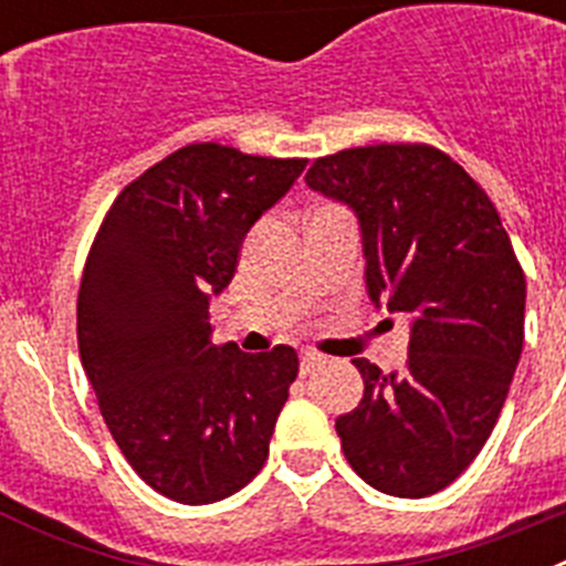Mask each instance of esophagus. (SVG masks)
<instances>
[{"mask_svg": "<svg viewBox=\"0 0 566 566\" xmlns=\"http://www.w3.org/2000/svg\"><path fill=\"white\" fill-rule=\"evenodd\" d=\"M323 363H326V357H323V354L303 352V354H300V374L306 377V374H312L314 368H317V365H323Z\"/></svg>", "mask_w": 566, "mask_h": 566, "instance_id": "1", "label": "esophagus"}]
</instances>
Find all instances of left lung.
Instances as JSON below:
<instances>
[{"instance_id": "obj_1", "label": "left lung", "mask_w": 566, "mask_h": 566, "mask_svg": "<svg viewBox=\"0 0 566 566\" xmlns=\"http://www.w3.org/2000/svg\"><path fill=\"white\" fill-rule=\"evenodd\" d=\"M306 184L357 212L374 303L411 319L408 359H354L365 391L337 419L357 476L424 499L488 442L524 345V283L496 207L431 144H371L317 158Z\"/></svg>"}]
</instances>
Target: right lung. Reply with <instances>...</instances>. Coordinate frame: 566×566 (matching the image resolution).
Listing matches in <instances>:
<instances>
[{"label": "right lung", "mask_w": 566, "mask_h": 566, "mask_svg": "<svg viewBox=\"0 0 566 566\" xmlns=\"http://www.w3.org/2000/svg\"><path fill=\"white\" fill-rule=\"evenodd\" d=\"M303 169L306 158L189 144L118 192L90 247L82 365L124 459L172 502H221L269 457L297 352L214 345L209 297L229 286L247 232Z\"/></svg>", "instance_id": "obj_1"}]
</instances>
